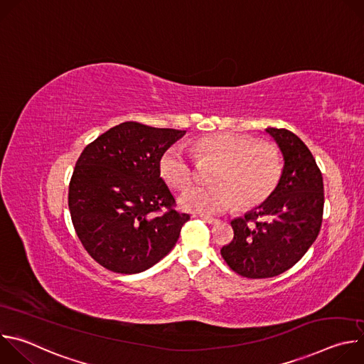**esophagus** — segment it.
<instances>
[{
	"label": "esophagus",
	"instance_id": "obj_1",
	"mask_svg": "<svg viewBox=\"0 0 364 364\" xmlns=\"http://www.w3.org/2000/svg\"><path fill=\"white\" fill-rule=\"evenodd\" d=\"M200 219H201L203 222H205V223H209V225H218V223H220L219 219H213V218H209V216H200Z\"/></svg>",
	"mask_w": 364,
	"mask_h": 364
}]
</instances>
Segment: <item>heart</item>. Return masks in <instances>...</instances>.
Instances as JSON below:
<instances>
[{
    "label": "heart",
    "mask_w": 364,
    "mask_h": 364,
    "mask_svg": "<svg viewBox=\"0 0 364 364\" xmlns=\"http://www.w3.org/2000/svg\"><path fill=\"white\" fill-rule=\"evenodd\" d=\"M200 161H216L209 178L213 184L194 186L180 196L184 210L200 215H222L239 204L252 209L262 204L277 188L282 163L278 148L271 142L235 134L205 135L194 144ZM160 173L174 188H186L194 180V164L188 149L174 144L160 159Z\"/></svg>",
    "instance_id": "1"
}]
</instances>
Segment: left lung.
<instances>
[{"label":"left lung","mask_w":364,"mask_h":364,"mask_svg":"<svg viewBox=\"0 0 364 364\" xmlns=\"http://www.w3.org/2000/svg\"><path fill=\"white\" fill-rule=\"evenodd\" d=\"M284 167L274 193L243 218L232 220L233 240L220 249L239 275L261 279L292 268L320 233L323 176L308 146L291 131L267 128Z\"/></svg>","instance_id":"obj_1"}]
</instances>
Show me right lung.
<instances>
[{
    "mask_svg": "<svg viewBox=\"0 0 364 364\" xmlns=\"http://www.w3.org/2000/svg\"><path fill=\"white\" fill-rule=\"evenodd\" d=\"M186 131L119 124L89 144L69 186L75 230L97 264L118 274H139L167 256L190 219L171 205L160 159ZM161 206L169 212L157 215Z\"/></svg>",
    "mask_w": 364,
    "mask_h": 364,
    "instance_id": "1",
    "label": "right lung"
}]
</instances>
